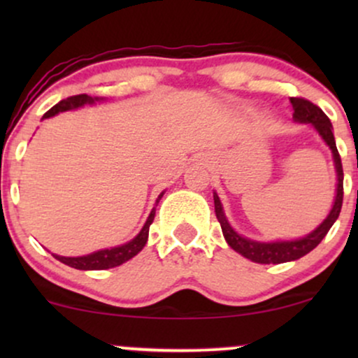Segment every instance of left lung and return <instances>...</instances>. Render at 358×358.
<instances>
[{
    "mask_svg": "<svg viewBox=\"0 0 358 358\" xmlns=\"http://www.w3.org/2000/svg\"><path fill=\"white\" fill-rule=\"evenodd\" d=\"M291 106H293V119L294 122L299 124H311L315 127L316 133L320 134V138L323 139L324 145L331 150V156H334V166L336 171V188H335V199L334 205H331V210L328 212V215L324 217V220L315 231H311L306 236L298 237V239L291 241H271V242H262V241H254L249 237L241 236L236 229L232 227L231 222L227 220L224 207L217 195V192H213V203H215V215L220 222L222 234H224L225 241L231 248L239 252L241 256L252 262H259V264H281V262H289L296 261V259L306 256L308 252H311L320 242L323 241V237L327 236L328 231L331 229V225L335 224V220L338 219L340 210H342V202H343V168H342V159H340L338 150L335 145V136H334V126H331L330 119L327 114L323 113L318 106H315L313 102L301 99V97H291Z\"/></svg>",
    "mask_w": 358,
    "mask_h": 358,
    "instance_id": "obj_1",
    "label": "left lung"
}]
</instances>
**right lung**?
Returning <instances> with one entry per match:
<instances>
[{
    "instance_id": "obj_1",
    "label": "right lung",
    "mask_w": 358,
    "mask_h": 358,
    "mask_svg": "<svg viewBox=\"0 0 358 358\" xmlns=\"http://www.w3.org/2000/svg\"><path fill=\"white\" fill-rule=\"evenodd\" d=\"M102 101L101 97H90L87 94H80V96H72L67 97V99L60 101L59 104H55L50 110L43 114L42 119H48L53 117L55 114L59 113H67V110H76L79 108H84V106H92L94 102ZM165 195V192H162L156 199V203L153 207V210L150 212L148 219L143 225V229L139 231V234L134 239H131L126 244L116 245V248H108V249H101L96 250V252L85 254V256H77V257H65V256H59V254H52L57 261L64 262V264L71 266L73 269H80V271H101V269H110L116 268V266L124 264L126 261L133 259L138 252H141L143 248L146 245L148 242V234H150V225L153 224L155 220V213H156V205H158L162 196Z\"/></svg>"
}]
</instances>
